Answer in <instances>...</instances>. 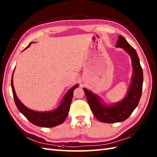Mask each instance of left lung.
<instances>
[{"label": "left lung", "mask_w": 157, "mask_h": 157, "mask_svg": "<svg viewBox=\"0 0 157 157\" xmlns=\"http://www.w3.org/2000/svg\"><path fill=\"white\" fill-rule=\"evenodd\" d=\"M117 47L123 48L132 58L134 73L128 94L120 101L112 106L102 105L98 96L84 88L86 98L93 115L98 121L107 123H117L125 121L131 115L140 100L143 85V71L139 57L136 50L127 42L122 36H118Z\"/></svg>", "instance_id": "obj_1"}]
</instances>
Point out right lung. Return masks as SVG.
<instances>
[{
    "label": "right lung",
    "instance_id": "1",
    "mask_svg": "<svg viewBox=\"0 0 157 157\" xmlns=\"http://www.w3.org/2000/svg\"><path fill=\"white\" fill-rule=\"evenodd\" d=\"M32 43V42L29 43V44L25 49L28 48ZM78 85L76 84L69 90L65 96L61 105L56 109L51 112H37L26 107L17 97L13 84V75L11 79V88L13 98H14L15 103L19 112L21 113L27 118L28 121L34 125L43 127V128H52V127L59 125L64 122L68 115L70 105H71L73 98V90L76 88H78Z\"/></svg>",
    "mask_w": 157,
    "mask_h": 157
}]
</instances>
